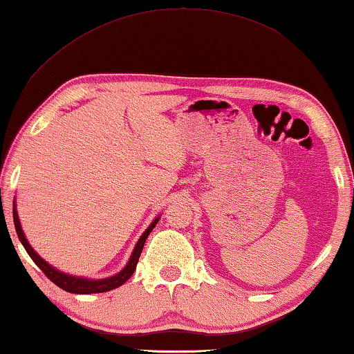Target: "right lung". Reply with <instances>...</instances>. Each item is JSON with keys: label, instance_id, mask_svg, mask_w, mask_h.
Wrapping results in <instances>:
<instances>
[{"label": "right lung", "instance_id": "right-lung-1", "mask_svg": "<svg viewBox=\"0 0 354 354\" xmlns=\"http://www.w3.org/2000/svg\"><path fill=\"white\" fill-rule=\"evenodd\" d=\"M158 220H160V217H157L153 223H151L149 227L145 230V232L142 234V236L139 238V241H137V244H136L131 257H129V259H128V264L118 273V275H113L110 278H104V279H88V278L67 275V273L59 272L57 269H55L53 266H50L47 261H44V259H42L38 254H36V252L32 249L30 244H28L27 238L23 232V227H21V223H19V218H18L17 207H15V203H13V223H15L18 238H19V241L23 243V246L27 250V254L30 255V258L33 259L35 264L46 273V277L50 281H52V283H55L57 287H61L62 290L70 292V293H79V295L102 293V292L113 290V288L125 284L127 281L129 279V277H131L134 273L136 266H137V263H139L142 249H143V246H145L147 238H148L151 230H153L154 226L157 225Z\"/></svg>", "mask_w": 354, "mask_h": 354}]
</instances>
